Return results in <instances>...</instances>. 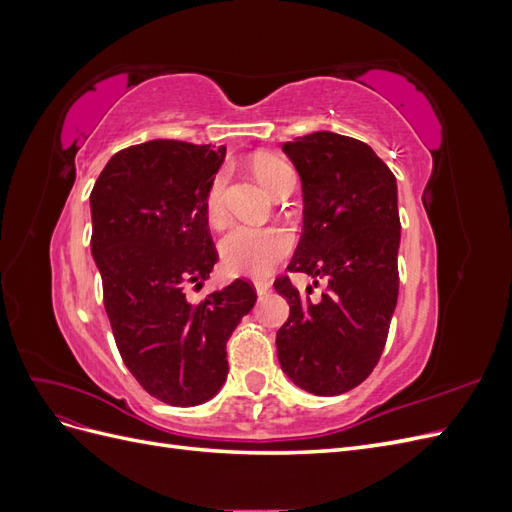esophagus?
<instances>
[{"label": "esophagus", "instance_id": "esophagus-1", "mask_svg": "<svg viewBox=\"0 0 512 512\" xmlns=\"http://www.w3.org/2000/svg\"><path fill=\"white\" fill-rule=\"evenodd\" d=\"M254 288H256V292H258V297H265V294L271 290V282H267V280H256V282H254Z\"/></svg>", "mask_w": 512, "mask_h": 512}]
</instances>
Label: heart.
Masks as SVG:
<instances>
[{"label": "heart", "mask_w": 512, "mask_h": 512, "mask_svg": "<svg viewBox=\"0 0 512 512\" xmlns=\"http://www.w3.org/2000/svg\"><path fill=\"white\" fill-rule=\"evenodd\" d=\"M258 181L275 196L294 177V170L280 158H258L254 162ZM226 175L218 173L205 194V215L211 224L224 220ZM292 250V235L282 226H232L220 241L222 267L232 275L262 277L273 271Z\"/></svg>", "instance_id": "obj_1"}]
</instances>
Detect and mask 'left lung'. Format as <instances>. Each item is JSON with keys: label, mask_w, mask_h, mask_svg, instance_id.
Here are the masks:
<instances>
[{"label": "left lung", "mask_w": 512, "mask_h": 512, "mask_svg": "<svg viewBox=\"0 0 512 512\" xmlns=\"http://www.w3.org/2000/svg\"><path fill=\"white\" fill-rule=\"evenodd\" d=\"M303 185V237L288 265L324 282L299 294L275 280L290 316L275 335L277 359L301 389L331 397L359 386L380 361L397 305V183L369 145L314 132L282 145Z\"/></svg>", "instance_id": "left-lung-1"}]
</instances>
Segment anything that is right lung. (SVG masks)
<instances>
[{
	"label": "right lung",
	"mask_w": 512,
	"mask_h": 512,
	"mask_svg": "<svg viewBox=\"0 0 512 512\" xmlns=\"http://www.w3.org/2000/svg\"><path fill=\"white\" fill-rule=\"evenodd\" d=\"M226 147L149 141L121 149L91 190V254L123 363L168 406H196L228 374L226 342L256 303L247 280L200 301L218 252L205 194Z\"/></svg>",
	"instance_id": "1"
}]
</instances>
